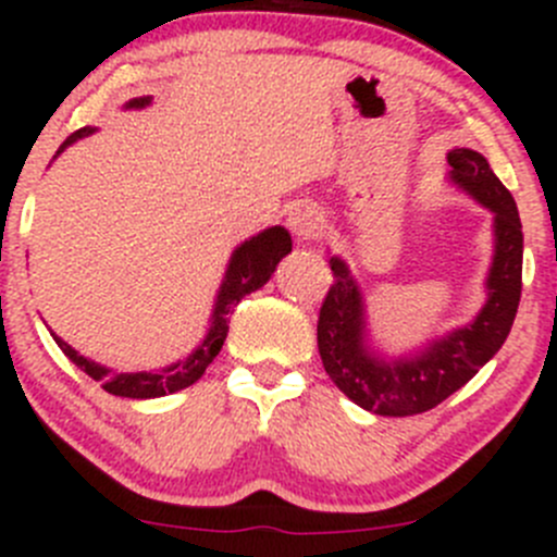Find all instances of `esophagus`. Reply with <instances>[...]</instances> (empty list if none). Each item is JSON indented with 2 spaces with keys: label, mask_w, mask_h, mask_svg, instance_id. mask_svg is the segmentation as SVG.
<instances>
[{
  "label": "esophagus",
  "mask_w": 557,
  "mask_h": 557,
  "mask_svg": "<svg viewBox=\"0 0 557 557\" xmlns=\"http://www.w3.org/2000/svg\"><path fill=\"white\" fill-rule=\"evenodd\" d=\"M285 223H288L290 234H294L299 243H310V239L320 237V232L325 228L323 212H320V207L312 205V201H296L288 210Z\"/></svg>",
  "instance_id": "34e87169"
}]
</instances>
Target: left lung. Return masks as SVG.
Returning <instances> with one entry per match:
<instances>
[{"label":"left lung","instance_id":"1","mask_svg":"<svg viewBox=\"0 0 557 557\" xmlns=\"http://www.w3.org/2000/svg\"><path fill=\"white\" fill-rule=\"evenodd\" d=\"M447 164L453 183L493 212L496 252L485 280L487 301L471 323L404 358L380 356L367 342L361 288L342 258L331 256L329 261L334 283L318 318V350L325 374L350 401L385 418L429 412L453 396L502 350L518 314L522 290L518 205L476 150L455 148L447 153Z\"/></svg>","mask_w":557,"mask_h":557}]
</instances>
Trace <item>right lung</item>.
Returning <instances> with one entry per match:
<instances>
[{"label":"right lung","instance_id":"right-lung-1","mask_svg":"<svg viewBox=\"0 0 557 557\" xmlns=\"http://www.w3.org/2000/svg\"><path fill=\"white\" fill-rule=\"evenodd\" d=\"M148 102L150 97H139L126 102V107H145ZM88 134H94L91 126L77 128L75 134H70V137L64 139V145L55 150V156H59L66 145L77 143V139L88 137ZM290 247H294V243H290V234L285 232L283 226L267 228V232L256 234V237H250L247 243L239 245L237 250L232 252L226 277H223L221 290H218L215 310H212L210 331H207L205 342H201L185 361L172 363V367L161 369V372H112V369L102 367V363L88 361V358L81 356L75 347H70L61 336L53 334L55 345L64 350V356L70 358L75 367H81L88 377L97 380V383L102 385L107 393H112V396L156 398L174 391H183V387L194 385L196 380L205 374V369L210 367L212 358L221 352L228 334V314L234 312V307H237L247 294L258 290L269 277H272L277 263L290 252Z\"/></svg>","mask_w":557,"mask_h":557}]
</instances>
